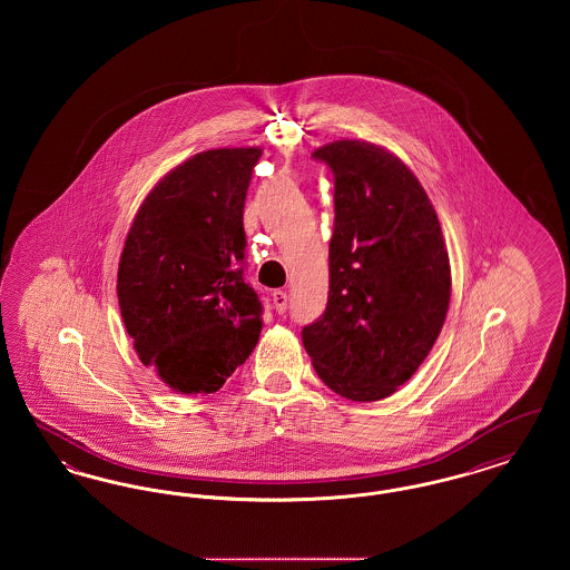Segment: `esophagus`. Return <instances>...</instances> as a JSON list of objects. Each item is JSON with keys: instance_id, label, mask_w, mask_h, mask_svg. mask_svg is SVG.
I'll return each instance as SVG.
<instances>
[{"instance_id": "esophagus-1", "label": "esophagus", "mask_w": 570, "mask_h": 570, "mask_svg": "<svg viewBox=\"0 0 570 570\" xmlns=\"http://www.w3.org/2000/svg\"><path fill=\"white\" fill-rule=\"evenodd\" d=\"M273 298V309L277 312V314H284L286 312V305H288V295L284 293V291H275L272 295Z\"/></svg>"}]
</instances>
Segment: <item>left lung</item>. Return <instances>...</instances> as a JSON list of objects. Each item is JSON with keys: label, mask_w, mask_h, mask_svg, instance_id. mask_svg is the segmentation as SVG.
<instances>
[{"label": "left lung", "mask_w": 570, "mask_h": 570, "mask_svg": "<svg viewBox=\"0 0 570 570\" xmlns=\"http://www.w3.org/2000/svg\"><path fill=\"white\" fill-rule=\"evenodd\" d=\"M333 170L335 226L325 314L301 337L331 391L376 402L428 358L451 301L434 205L397 156L367 140L312 154Z\"/></svg>", "instance_id": "left-lung-1"}]
</instances>
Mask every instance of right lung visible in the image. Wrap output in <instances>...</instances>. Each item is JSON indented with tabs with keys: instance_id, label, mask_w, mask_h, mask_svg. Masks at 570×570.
<instances>
[{
	"instance_id": "1",
	"label": "right lung",
	"mask_w": 570,
	"mask_h": 570,
	"mask_svg": "<svg viewBox=\"0 0 570 570\" xmlns=\"http://www.w3.org/2000/svg\"><path fill=\"white\" fill-rule=\"evenodd\" d=\"M263 149L191 156L136 212L117 297L138 358L177 393H216L252 354L263 303L245 284L244 205Z\"/></svg>"
}]
</instances>
